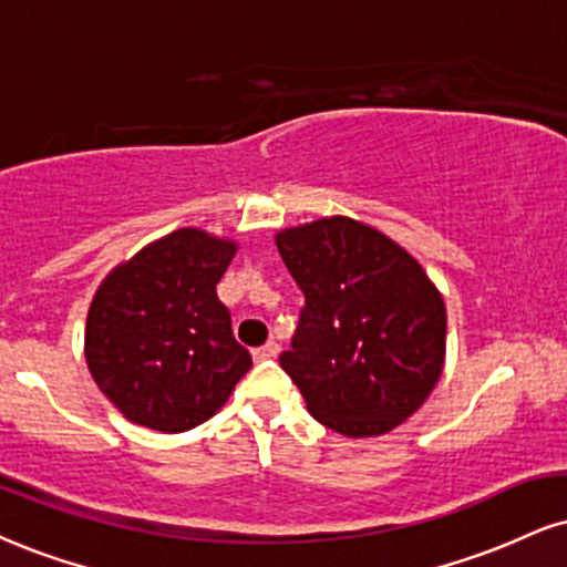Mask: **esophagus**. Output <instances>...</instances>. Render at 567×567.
Returning a JSON list of instances; mask_svg holds the SVG:
<instances>
[{
    "mask_svg": "<svg viewBox=\"0 0 567 567\" xmlns=\"http://www.w3.org/2000/svg\"><path fill=\"white\" fill-rule=\"evenodd\" d=\"M277 353H279V343H277V340H269V343H264L261 349L254 351V359L256 361H266V359H275Z\"/></svg>",
    "mask_w": 567,
    "mask_h": 567,
    "instance_id": "esophagus-1",
    "label": "esophagus"
}]
</instances>
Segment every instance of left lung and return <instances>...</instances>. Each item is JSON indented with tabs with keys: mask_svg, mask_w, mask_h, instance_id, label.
<instances>
[{
	"mask_svg": "<svg viewBox=\"0 0 567 567\" xmlns=\"http://www.w3.org/2000/svg\"><path fill=\"white\" fill-rule=\"evenodd\" d=\"M277 248L306 296L279 364L311 417L349 439L412 417L446 357V306L417 258L349 216L282 229Z\"/></svg>",
	"mask_w": 567,
	"mask_h": 567,
	"instance_id": "1",
	"label": "left lung"
}]
</instances>
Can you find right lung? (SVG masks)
I'll use <instances>...</instances> for the list:
<instances>
[{"label":"right lung","instance_id":"right-lung-1","mask_svg":"<svg viewBox=\"0 0 567 567\" xmlns=\"http://www.w3.org/2000/svg\"><path fill=\"white\" fill-rule=\"evenodd\" d=\"M237 243L184 227L102 279L86 313L94 383L126 420L184 433L214 417L254 359L218 301Z\"/></svg>","mask_w":567,"mask_h":567}]
</instances>
